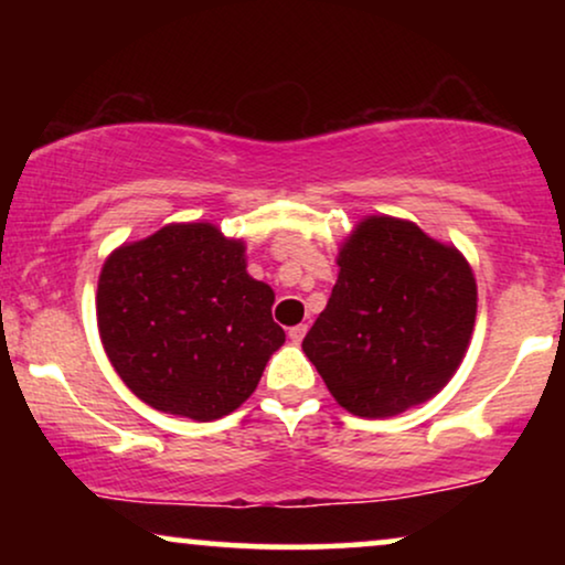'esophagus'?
Here are the masks:
<instances>
[{
    "instance_id": "1",
    "label": "esophagus",
    "mask_w": 565,
    "mask_h": 565,
    "mask_svg": "<svg viewBox=\"0 0 565 565\" xmlns=\"http://www.w3.org/2000/svg\"><path fill=\"white\" fill-rule=\"evenodd\" d=\"M306 331H308V327L306 323H298V327H290V331H288V337L292 339V342H300V339L306 337Z\"/></svg>"
}]
</instances>
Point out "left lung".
I'll return each instance as SVG.
<instances>
[{"mask_svg":"<svg viewBox=\"0 0 565 565\" xmlns=\"http://www.w3.org/2000/svg\"><path fill=\"white\" fill-rule=\"evenodd\" d=\"M331 298L303 339L339 406L383 419L424 404L466 358L476 277L412 221L370 215L339 249Z\"/></svg>","mask_w":565,"mask_h":565,"instance_id":"1","label":"left lung"}]
</instances>
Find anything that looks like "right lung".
Listing matches in <instances>:
<instances>
[{
  "mask_svg": "<svg viewBox=\"0 0 565 565\" xmlns=\"http://www.w3.org/2000/svg\"><path fill=\"white\" fill-rule=\"evenodd\" d=\"M244 249L213 223H169L105 259L99 339L143 404L213 422L257 388L285 331L273 321V288L246 273Z\"/></svg>",
  "mask_w": 565,
  "mask_h": 565,
  "instance_id": "1",
  "label": "right lung"
}]
</instances>
